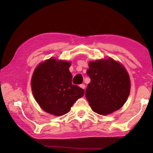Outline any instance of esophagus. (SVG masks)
I'll return each mask as SVG.
<instances>
[{
	"mask_svg": "<svg viewBox=\"0 0 153 153\" xmlns=\"http://www.w3.org/2000/svg\"><path fill=\"white\" fill-rule=\"evenodd\" d=\"M79 86H80V88H82V89H85V87H86V86H85L84 84H81Z\"/></svg>",
	"mask_w": 153,
	"mask_h": 153,
	"instance_id": "1",
	"label": "esophagus"
}]
</instances>
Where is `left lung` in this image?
Returning <instances> with one entry per match:
<instances>
[{"label":"left lung","instance_id":"obj_1","mask_svg":"<svg viewBox=\"0 0 153 153\" xmlns=\"http://www.w3.org/2000/svg\"><path fill=\"white\" fill-rule=\"evenodd\" d=\"M88 65L90 83L86 97L92 111L108 115L120 109L130 91V79L125 67L111 58L90 61Z\"/></svg>","mask_w":153,"mask_h":153}]
</instances>
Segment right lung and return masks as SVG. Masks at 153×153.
Instances as JSON below:
<instances>
[{
    "mask_svg": "<svg viewBox=\"0 0 153 153\" xmlns=\"http://www.w3.org/2000/svg\"><path fill=\"white\" fill-rule=\"evenodd\" d=\"M70 66V62L51 58L40 63L33 71L31 80L33 95L46 112L63 115L84 96V89L72 84Z\"/></svg>",
    "mask_w": 153,
    "mask_h": 153,
    "instance_id": "obj_1",
    "label": "right lung"
}]
</instances>
